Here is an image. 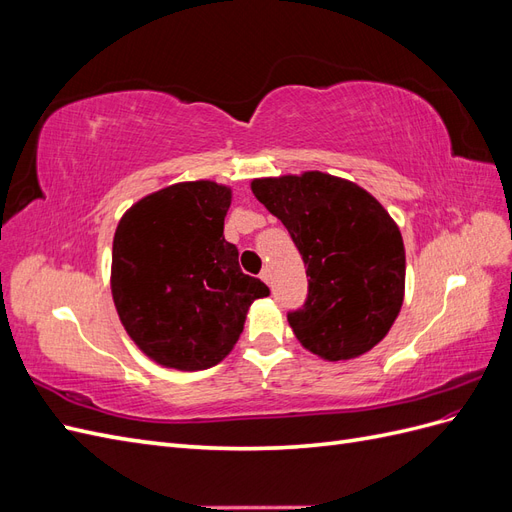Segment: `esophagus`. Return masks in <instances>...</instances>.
Listing matches in <instances>:
<instances>
[{
    "label": "esophagus",
    "mask_w": 512,
    "mask_h": 512,
    "mask_svg": "<svg viewBox=\"0 0 512 512\" xmlns=\"http://www.w3.org/2000/svg\"><path fill=\"white\" fill-rule=\"evenodd\" d=\"M260 280L265 282V284H271V269L269 267H265L260 271Z\"/></svg>",
    "instance_id": "obj_1"
}]
</instances>
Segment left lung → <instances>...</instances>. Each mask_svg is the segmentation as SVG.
Returning <instances> with one entry per match:
<instances>
[{
    "mask_svg": "<svg viewBox=\"0 0 512 512\" xmlns=\"http://www.w3.org/2000/svg\"><path fill=\"white\" fill-rule=\"evenodd\" d=\"M307 267V299L288 322L303 348L348 361L382 342L404 303L406 250L397 224L359 185L320 170L252 181Z\"/></svg>",
    "mask_w": 512,
    "mask_h": 512,
    "instance_id": "obj_1",
    "label": "left lung"
}]
</instances>
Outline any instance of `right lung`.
Returning <instances> with one entry per match:
<instances>
[{
    "instance_id": "right-lung-1",
    "label": "right lung",
    "mask_w": 512,
    "mask_h": 512,
    "mask_svg": "<svg viewBox=\"0 0 512 512\" xmlns=\"http://www.w3.org/2000/svg\"><path fill=\"white\" fill-rule=\"evenodd\" d=\"M230 198L215 181L175 183L138 200L115 230L111 290L119 320L164 367L218 365L235 348L247 309L269 297L224 239Z\"/></svg>"
}]
</instances>
